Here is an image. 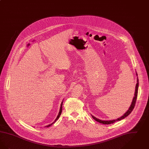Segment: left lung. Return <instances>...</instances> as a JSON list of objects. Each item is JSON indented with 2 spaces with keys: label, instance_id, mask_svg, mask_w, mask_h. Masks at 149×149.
Wrapping results in <instances>:
<instances>
[{
  "label": "left lung",
  "instance_id": "obj_1",
  "mask_svg": "<svg viewBox=\"0 0 149 149\" xmlns=\"http://www.w3.org/2000/svg\"><path fill=\"white\" fill-rule=\"evenodd\" d=\"M136 75L137 77V74L136 72ZM138 88H139V79H138V77H137V83L136 84V87H135V94H134V97H133V99H132V101L131 102V105L130 107L129 108L128 110L122 116L120 117L118 119H115V120H101L100 119H97L95 118V116H94L93 115H91L92 116V118L93 119H94L95 121L101 123L102 124H113L115 122L117 121H120V120H121L122 119H124L126 117H127L130 113H131L132 112V111L133 110L134 108L135 107V103H136V99H137V93H138Z\"/></svg>",
  "mask_w": 149,
  "mask_h": 149
}]
</instances>
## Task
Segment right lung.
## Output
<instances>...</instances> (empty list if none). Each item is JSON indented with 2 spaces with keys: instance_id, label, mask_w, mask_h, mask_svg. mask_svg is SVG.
Returning a JSON list of instances; mask_svg holds the SVG:
<instances>
[{
  "instance_id": "right-lung-1",
  "label": "right lung",
  "mask_w": 149,
  "mask_h": 149,
  "mask_svg": "<svg viewBox=\"0 0 149 149\" xmlns=\"http://www.w3.org/2000/svg\"><path fill=\"white\" fill-rule=\"evenodd\" d=\"M63 101H64V100H63V101L61 102V105H60V110L59 112V113H58V116H57V117H56V119L54 120V121L53 123H52V124H49V125H47V126H45V127H49L50 126H51L52 125H53V124L55 123V122H56V120H58V119L59 118L60 116V115H61V112H62V106H63Z\"/></svg>"
}]
</instances>
